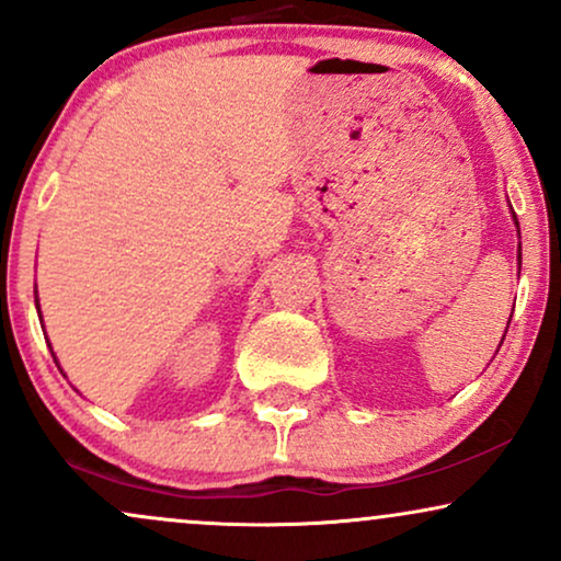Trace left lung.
Wrapping results in <instances>:
<instances>
[{
	"mask_svg": "<svg viewBox=\"0 0 561 561\" xmlns=\"http://www.w3.org/2000/svg\"><path fill=\"white\" fill-rule=\"evenodd\" d=\"M510 210H513V207H510ZM513 220H515V226H517V237H520V224H517V216L513 213ZM517 262H523V252H520V247H517ZM510 320H513V314H510ZM507 328H510V322H507ZM504 333H507V330H504ZM504 341V337H502ZM502 345V343H500Z\"/></svg>",
	"mask_w": 561,
	"mask_h": 561,
	"instance_id": "obj_1",
	"label": "left lung"
}]
</instances>
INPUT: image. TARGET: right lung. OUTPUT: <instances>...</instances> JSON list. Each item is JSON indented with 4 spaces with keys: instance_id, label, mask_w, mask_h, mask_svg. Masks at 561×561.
Instances as JSON below:
<instances>
[{
    "instance_id": "obj_1",
    "label": "right lung",
    "mask_w": 561,
    "mask_h": 561,
    "mask_svg": "<svg viewBox=\"0 0 561 561\" xmlns=\"http://www.w3.org/2000/svg\"><path fill=\"white\" fill-rule=\"evenodd\" d=\"M36 309H38V296H36Z\"/></svg>"
}]
</instances>
